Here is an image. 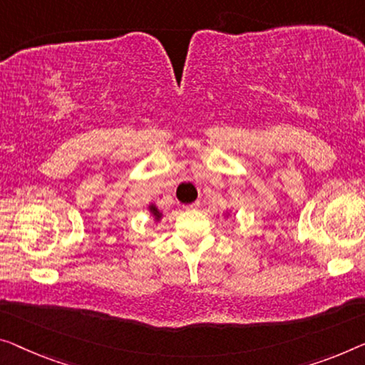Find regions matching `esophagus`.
Segmentation results:
<instances>
[{
    "mask_svg": "<svg viewBox=\"0 0 365 365\" xmlns=\"http://www.w3.org/2000/svg\"><path fill=\"white\" fill-rule=\"evenodd\" d=\"M198 206H200V203H198V201H195V203H190V205H187V206H185V210H197V208H198Z\"/></svg>",
    "mask_w": 365,
    "mask_h": 365,
    "instance_id": "34e87169",
    "label": "esophagus"
}]
</instances>
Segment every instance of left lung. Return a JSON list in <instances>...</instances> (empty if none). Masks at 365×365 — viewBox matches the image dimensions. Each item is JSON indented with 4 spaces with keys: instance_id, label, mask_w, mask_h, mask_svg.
<instances>
[{
    "instance_id": "obj_1",
    "label": "left lung",
    "mask_w": 365,
    "mask_h": 365,
    "mask_svg": "<svg viewBox=\"0 0 365 365\" xmlns=\"http://www.w3.org/2000/svg\"><path fill=\"white\" fill-rule=\"evenodd\" d=\"M225 216H226V217H230V216H231V213H230V211H226V213H225Z\"/></svg>"
}]
</instances>
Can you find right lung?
I'll use <instances>...</instances> for the list:
<instances>
[{
  "instance_id": "1",
  "label": "right lung",
  "mask_w": 365,
  "mask_h": 365,
  "mask_svg": "<svg viewBox=\"0 0 365 365\" xmlns=\"http://www.w3.org/2000/svg\"><path fill=\"white\" fill-rule=\"evenodd\" d=\"M148 210H149V213H150V216L154 217V222H159L162 217H164V213H162V211L157 208V206L154 205V203H149V206H148Z\"/></svg>"
}]
</instances>
